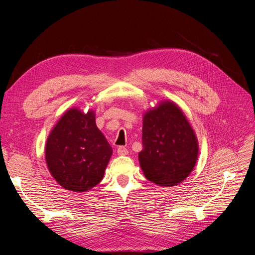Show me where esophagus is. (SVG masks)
<instances>
[{"label":"esophagus","instance_id":"34e87169","mask_svg":"<svg viewBox=\"0 0 255 255\" xmlns=\"http://www.w3.org/2000/svg\"><path fill=\"white\" fill-rule=\"evenodd\" d=\"M117 153L120 156H125V155L128 154V149L125 148V146H123V145H121V146H119V148H118Z\"/></svg>","mask_w":255,"mask_h":255}]
</instances>
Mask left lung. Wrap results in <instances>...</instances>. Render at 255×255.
<instances>
[{
	"label": "left lung",
	"instance_id": "obj_1",
	"mask_svg": "<svg viewBox=\"0 0 255 255\" xmlns=\"http://www.w3.org/2000/svg\"><path fill=\"white\" fill-rule=\"evenodd\" d=\"M142 119L138 160L144 177L158 186L180 184L193 170L198 156L197 138L188 120L168 100L145 112Z\"/></svg>",
	"mask_w": 255,
	"mask_h": 255
}]
</instances>
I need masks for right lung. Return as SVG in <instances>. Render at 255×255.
I'll list each match as a JSON object with an SVG mask.
<instances>
[{"label": "right lung", "mask_w": 255, "mask_h": 255, "mask_svg": "<svg viewBox=\"0 0 255 255\" xmlns=\"http://www.w3.org/2000/svg\"><path fill=\"white\" fill-rule=\"evenodd\" d=\"M113 149L96 126L95 113L77 107L67 111L46 140L49 172L63 188L85 192L100 183Z\"/></svg>", "instance_id": "right-lung-1"}]
</instances>
